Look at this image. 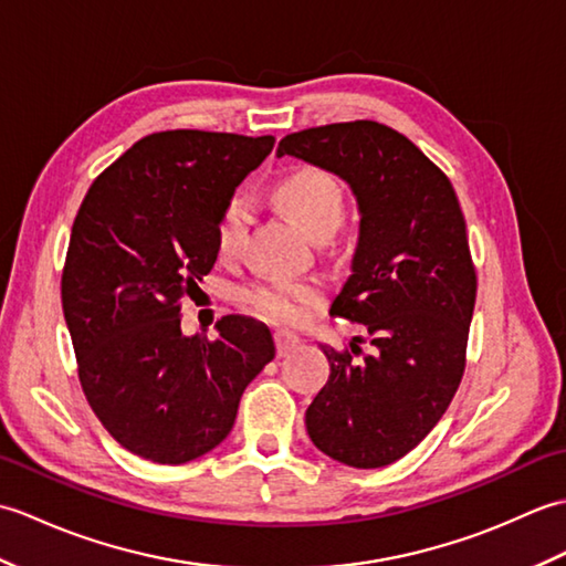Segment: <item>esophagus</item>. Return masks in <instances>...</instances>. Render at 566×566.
I'll return each instance as SVG.
<instances>
[{"label":"esophagus","instance_id":"1","mask_svg":"<svg viewBox=\"0 0 566 566\" xmlns=\"http://www.w3.org/2000/svg\"><path fill=\"white\" fill-rule=\"evenodd\" d=\"M274 345H276V355L286 357L290 353H294L298 345H302V338L294 335L292 331H276L274 333Z\"/></svg>","mask_w":566,"mask_h":566}]
</instances>
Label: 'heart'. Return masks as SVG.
Returning <instances> with one entry per match:
<instances>
[{
	"instance_id": "heart-1",
	"label": "heart",
	"mask_w": 566,
	"mask_h": 566,
	"mask_svg": "<svg viewBox=\"0 0 566 566\" xmlns=\"http://www.w3.org/2000/svg\"><path fill=\"white\" fill-rule=\"evenodd\" d=\"M272 197L308 235H326L343 219V189L335 177L314 165H298L282 175L272 187ZM248 231V207L231 197L213 226V245L221 258H235ZM323 290L308 280H260L243 290V302L258 316L276 323H294L314 306Z\"/></svg>"
}]
</instances>
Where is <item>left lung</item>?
<instances>
[{
	"mask_svg": "<svg viewBox=\"0 0 566 566\" xmlns=\"http://www.w3.org/2000/svg\"><path fill=\"white\" fill-rule=\"evenodd\" d=\"M276 155L343 177L363 216L331 316L363 323L371 353L321 345L331 377L306 408V430L347 467H387L438 426L464 375L476 270L460 201L411 140L365 118L296 130Z\"/></svg>",
	"mask_w": 566,
	"mask_h": 566,
	"instance_id": "8db88e82",
	"label": "left lung"
}]
</instances>
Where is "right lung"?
I'll list each match as a JSON object with an SVG mask.
<instances>
[{
  "label": "right lung",
  "mask_w": 566,
  "mask_h": 566,
  "mask_svg": "<svg viewBox=\"0 0 566 566\" xmlns=\"http://www.w3.org/2000/svg\"><path fill=\"white\" fill-rule=\"evenodd\" d=\"M272 146V136L158 130L82 199L60 280L77 377L109 436L143 460L185 464L223 442L274 357L268 326L245 316H223L216 340L179 328L219 255L223 203Z\"/></svg>",
  "instance_id": "1"
}]
</instances>
